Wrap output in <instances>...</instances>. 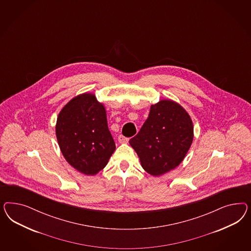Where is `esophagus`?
Wrapping results in <instances>:
<instances>
[{
    "label": "esophagus",
    "instance_id": "1",
    "mask_svg": "<svg viewBox=\"0 0 251 251\" xmlns=\"http://www.w3.org/2000/svg\"><path fill=\"white\" fill-rule=\"evenodd\" d=\"M118 139H119V142H120L121 144H127V143L129 142V138L123 136L122 134H121V135H119Z\"/></svg>",
    "mask_w": 251,
    "mask_h": 251
}]
</instances>
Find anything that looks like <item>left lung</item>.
<instances>
[{
	"instance_id": "8db88e82",
	"label": "left lung",
	"mask_w": 251,
	"mask_h": 251,
	"mask_svg": "<svg viewBox=\"0 0 251 251\" xmlns=\"http://www.w3.org/2000/svg\"><path fill=\"white\" fill-rule=\"evenodd\" d=\"M56 136L66 161L85 175H96L106 167L116 148L105 107L87 93L72 99L61 109Z\"/></svg>"
}]
</instances>
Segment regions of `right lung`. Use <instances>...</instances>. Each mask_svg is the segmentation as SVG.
Listing matches in <instances>:
<instances>
[{
    "instance_id": "obj_1",
    "label": "right lung",
    "mask_w": 251,
    "mask_h": 251,
    "mask_svg": "<svg viewBox=\"0 0 251 251\" xmlns=\"http://www.w3.org/2000/svg\"><path fill=\"white\" fill-rule=\"evenodd\" d=\"M193 140V125L182 106L172 100L152 105L138 134L129 140L145 171L164 175L184 159Z\"/></svg>"
}]
</instances>
